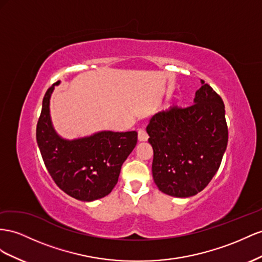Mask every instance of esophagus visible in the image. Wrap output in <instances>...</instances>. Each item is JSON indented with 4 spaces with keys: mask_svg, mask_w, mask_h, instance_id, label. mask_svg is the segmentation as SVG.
I'll return each instance as SVG.
<instances>
[{
    "mask_svg": "<svg viewBox=\"0 0 262 262\" xmlns=\"http://www.w3.org/2000/svg\"><path fill=\"white\" fill-rule=\"evenodd\" d=\"M138 139L139 141H146L148 139V136L147 133L144 129H139L138 131Z\"/></svg>",
    "mask_w": 262,
    "mask_h": 262,
    "instance_id": "34e87169",
    "label": "esophagus"
}]
</instances>
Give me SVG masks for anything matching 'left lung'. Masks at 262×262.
<instances>
[{"mask_svg": "<svg viewBox=\"0 0 262 262\" xmlns=\"http://www.w3.org/2000/svg\"><path fill=\"white\" fill-rule=\"evenodd\" d=\"M201 81L194 104L158 112L146 126L153 147V180L169 196L190 197L202 192L218 171L227 147L223 99Z\"/></svg>", "mask_w": 262, "mask_h": 262, "instance_id": "1", "label": "left lung"}]
</instances>
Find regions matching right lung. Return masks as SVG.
Here are the masks:
<instances>
[{
	"label": "right lung",
	"instance_id": "add662e5",
	"mask_svg": "<svg viewBox=\"0 0 262 262\" xmlns=\"http://www.w3.org/2000/svg\"><path fill=\"white\" fill-rule=\"evenodd\" d=\"M59 82L46 91L37 122L41 158L49 175L66 194L82 202L102 199L118 183L123 162L137 145L138 133L100 131L75 140L62 139L49 114V100Z\"/></svg>",
	"mask_w": 262,
	"mask_h": 262
}]
</instances>
